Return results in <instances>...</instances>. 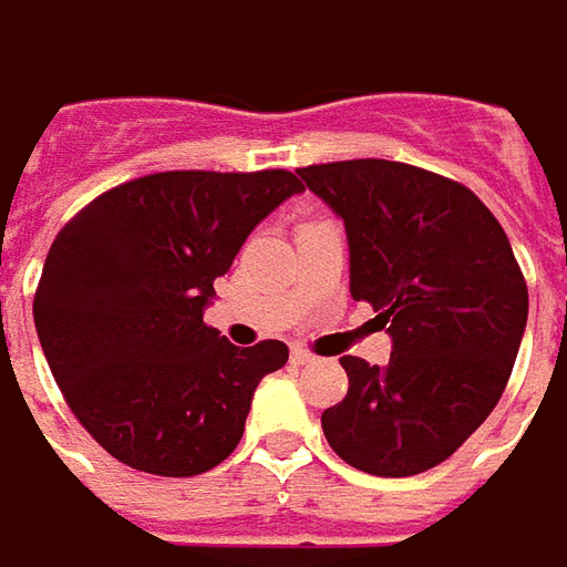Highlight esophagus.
<instances>
[{"mask_svg": "<svg viewBox=\"0 0 567 567\" xmlns=\"http://www.w3.org/2000/svg\"><path fill=\"white\" fill-rule=\"evenodd\" d=\"M313 361H317V354H310V351H303V348H295V351H291V363H298V367Z\"/></svg>", "mask_w": 567, "mask_h": 567, "instance_id": "34e87169", "label": "esophagus"}]
</instances>
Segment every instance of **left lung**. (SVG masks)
<instances>
[{
	"mask_svg": "<svg viewBox=\"0 0 567 567\" xmlns=\"http://www.w3.org/2000/svg\"><path fill=\"white\" fill-rule=\"evenodd\" d=\"M344 219L351 295L389 326V363L342 358L348 395L322 433L351 467L414 477L455 455L496 408L527 326L508 235L471 187L392 159L298 168Z\"/></svg>",
	"mask_w": 567,
	"mask_h": 567,
	"instance_id": "left-lung-1",
	"label": "left lung"
}]
</instances>
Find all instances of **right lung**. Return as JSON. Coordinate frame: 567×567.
<instances>
[{
  "label": "right lung",
  "instance_id": "obj_1",
  "mask_svg": "<svg viewBox=\"0 0 567 567\" xmlns=\"http://www.w3.org/2000/svg\"><path fill=\"white\" fill-rule=\"evenodd\" d=\"M298 190L288 168L156 172L62 225L33 322L71 414L112 458L194 477L235 452L254 389L288 348H235L204 307L247 235Z\"/></svg>",
  "mask_w": 567,
  "mask_h": 567
}]
</instances>
